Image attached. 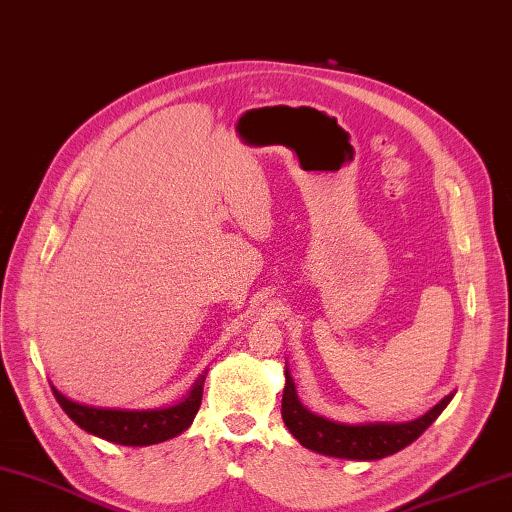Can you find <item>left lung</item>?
<instances>
[{"mask_svg": "<svg viewBox=\"0 0 512 512\" xmlns=\"http://www.w3.org/2000/svg\"><path fill=\"white\" fill-rule=\"evenodd\" d=\"M285 378L287 384L283 391V420L291 435L309 451L340 457V460H382V457L402 451L404 446L415 442L417 437L429 429L453 398V395H446L440 404H435L429 413L417 417L413 422L338 424L307 411L298 400L289 371H285Z\"/></svg>", "mask_w": 512, "mask_h": 512, "instance_id": "left-lung-1", "label": "left lung"}]
</instances>
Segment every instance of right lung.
Returning <instances> with one entry per match:
<instances>
[{
	"instance_id": "1",
	"label": "right lung",
	"mask_w": 512,
	"mask_h": 512,
	"mask_svg": "<svg viewBox=\"0 0 512 512\" xmlns=\"http://www.w3.org/2000/svg\"><path fill=\"white\" fill-rule=\"evenodd\" d=\"M205 373L196 380L190 395L179 404L168 406V409H150V411H121V409H95L79 402L68 400L55 387L52 393L59 402L61 409L66 411L72 422L81 426L103 440L123 444V446H150L159 444L172 437L181 435L187 426L192 424L194 415L201 406L203 398Z\"/></svg>"
}]
</instances>
